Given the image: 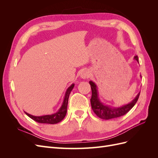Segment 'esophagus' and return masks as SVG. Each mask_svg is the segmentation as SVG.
I'll list each match as a JSON object with an SVG mask.
<instances>
[{"label": "esophagus", "mask_w": 158, "mask_h": 158, "mask_svg": "<svg viewBox=\"0 0 158 158\" xmlns=\"http://www.w3.org/2000/svg\"><path fill=\"white\" fill-rule=\"evenodd\" d=\"M80 76L82 77V78L84 79H85V78H88L89 76V71L88 70H83L82 73H81V74H80Z\"/></svg>", "instance_id": "obj_1"}]
</instances>
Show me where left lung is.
<instances>
[{
	"mask_svg": "<svg viewBox=\"0 0 158 158\" xmlns=\"http://www.w3.org/2000/svg\"><path fill=\"white\" fill-rule=\"evenodd\" d=\"M134 58L138 62V57L137 55L134 56ZM89 83L91 85V89H92V97H91L90 102L92 110L98 117L105 119V120L116 118L127 114L135 106L138 98H139L140 94V92L138 93L135 99H133V101H132L130 103L126 105V106L118 108H111L107 106H105L102 103L100 102L98 98L96 85L92 81H89Z\"/></svg>",
	"mask_w": 158,
	"mask_h": 158,
	"instance_id": "8db88e82",
	"label": "left lung"
}]
</instances>
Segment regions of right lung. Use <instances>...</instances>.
I'll use <instances>...</instances> for the list:
<instances>
[{"label":"right lung","mask_w":158,"mask_h":158,"mask_svg":"<svg viewBox=\"0 0 158 158\" xmlns=\"http://www.w3.org/2000/svg\"><path fill=\"white\" fill-rule=\"evenodd\" d=\"M74 86V84H72L66 90V92L65 94V96L64 99V102L63 105H62L61 107L57 111L56 113L52 114H47V115H44L40 117H36L33 116L31 114H28L25 112L27 115L30 117L33 121H35L37 123H46V124H56L60 122L64 118L67 111V106H68V101L69 95L71 92L72 89H73Z\"/></svg>","instance_id":"add662e5"}]
</instances>
